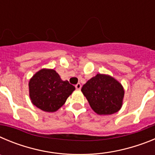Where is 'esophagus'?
<instances>
[{"label":"esophagus","mask_w":155,"mask_h":155,"mask_svg":"<svg viewBox=\"0 0 155 155\" xmlns=\"http://www.w3.org/2000/svg\"><path fill=\"white\" fill-rule=\"evenodd\" d=\"M75 87H76V89L78 90H80L81 88V84H80V83H78V84L75 85Z\"/></svg>","instance_id":"34e87169"}]
</instances>
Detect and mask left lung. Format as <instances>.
<instances>
[{"instance_id": "left-lung-1", "label": "left lung", "mask_w": 155, "mask_h": 155, "mask_svg": "<svg viewBox=\"0 0 155 155\" xmlns=\"http://www.w3.org/2000/svg\"><path fill=\"white\" fill-rule=\"evenodd\" d=\"M91 109L98 115H111L122 107L124 89L117 80L98 74L86 82L81 88Z\"/></svg>"}]
</instances>
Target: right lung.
I'll return each instance as SVG.
<instances>
[{
    "label": "right lung",
    "mask_w": 155,
    "mask_h": 155,
    "mask_svg": "<svg viewBox=\"0 0 155 155\" xmlns=\"http://www.w3.org/2000/svg\"><path fill=\"white\" fill-rule=\"evenodd\" d=\"M28 87L32 104L48 113L58 110L75 90L74 86L63 81L53 69L36 72L30 79Z\"/></svg>",
    "instance_id": "1"
}]
</instances>
